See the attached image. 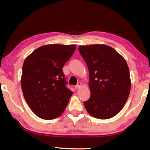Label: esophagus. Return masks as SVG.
Segmentation results:
<instances>
[{"instance_id": "1", "label": "esophagus", "mask_w": 150, "mask_h": 150, "mask_svg": "<svg viewBox=\"0 0 150 150\" xmlns=\"http://www.w3.org/2000/svg\"><path fill=\"white\" fill-rule=\"evenodd\" d=\"M81 86H82V83H80V82H79V83H77V85L75 86V89H78V88H79L81 87Z\"/></svg>"}]
</instances>
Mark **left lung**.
I'll return each instance as SVG.
<instances>
[{"label": "left lung", "instance_id": "1", "mask_svg": "<svg viewBox=\"0 0 150 150\" xmlns=\"http://www.w3.org/2000/svg\"><path fill=\"white\" fill-rule=\"evenodd\" d=\"M79 51L89 72L91 96L84 102L86 110L98 119L114 117L125 105L131 88L126 60L103 44L79 45Z\"/></svg>", "mask_w": 150, "mask_h": 150}]
</instances>
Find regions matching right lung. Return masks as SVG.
Here are the masks:
<instances>
[{
  "label": "right lung",
  "mask_w": 150,
  "mask_h": 150,
  "mask_svg": "<svg viewBox=\"0 0 150 150\" xmlns=\"http://www.w3.org/2000/svg\"><path fill=\"white\" fill-rule=\"evenodd\" d=\"M75 49V45H45L25 59L22 90L28 105L40 118L52 120L67 107L73 92L66 87L62 67Z\"/></svg>",
  "instance_id": "1"
}]
</instances>
